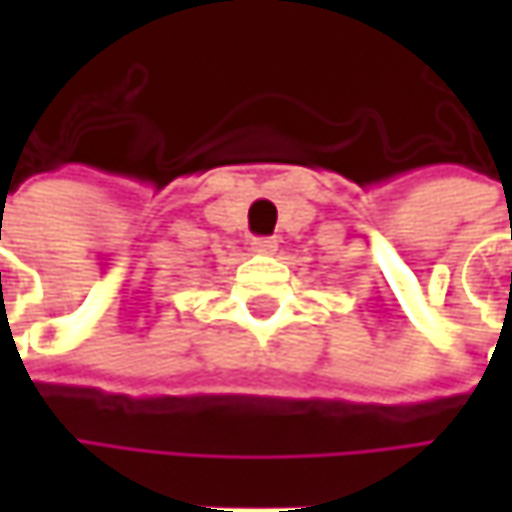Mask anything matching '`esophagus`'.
<instances>
[{
  "label": "esophagus",
  "mask_w": 512,
  "mask_h": 512,
  "mask_svg": "<svg viewBox=\"0 0 512 512\" xmlns=\"http://www.w3.org/2000/svg\"><path fill=\"white\" fill-rule=\"evenodd\" d=\"M250 250H253V253H273V250H276V239H253V242H250Z\"/></svg>",
  "instance_id": "obj_1"
}]
</instances>
